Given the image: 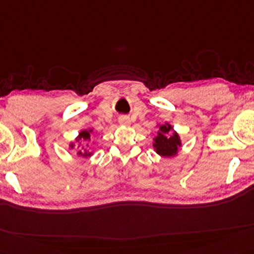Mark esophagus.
<instances>
[{
  "label": "esophagus",
  "instance_id": "34e87169",
  "mask_svg": "<svg viewBox=\"0 0 254 254\" xmlns=\"http://www.w3.org/2000/svg\"><path fill=\"white\" fill-rule=\"evenodd\" d=\"M119 122H120V124H122V126H128V124L131 123V121H130V119H128L127 116L123 115V116H121L120 119H119Z\"/></svg>",
  "mask_w": 254,
  "mask_h": 254
}]
</instances>
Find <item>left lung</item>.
Wrapping results in <instances>:
<instances>
[{
	"mask_svg": "<svg viewBox=\"0 0 254 254\" xmlns=\"http://www.w3.org/2000/svg\"><path fill=\"white\" fill-rule=\"evenodd\" d=\"M171 131L172 127L171 126H169V124H166V126H161L158 135L154 139V148L156 150V153L160 154L161 156H175L178 151V148L181 146L179 135H178L176 132H173L172 134Z\"/></svg>",
	"mask_w": 254,
	"mask_h": 254,
	"instance_id": "obj_1",
	"label": "left lung"
}]
</instances>
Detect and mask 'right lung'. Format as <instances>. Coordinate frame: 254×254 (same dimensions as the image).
<instances>
[{
  "mask_svg": "<svg viewBox=\"0 0 254 254\" xmlns=\"http://www.w3.org/2000/svg\"><path fill=\"white\" fill-rule=\"evenodd\" d=\"M91 132H92V130H90V131H86V130H85V131H82L81 133H79V135H78L77 141H78V140H84V141H85V140H90V134H91ZM73 147H74V145H73V143H71V145H70V148H73ZM77 154L79 155V156H83V157L91 156V153H89V151H84V153H82V151L79 150Z\"/></svg>",
  "mask_w": 254,
  "mask_h": 254,
  "instance_id": "add662e5",
  "label": "right lung"
}]
</instances>
